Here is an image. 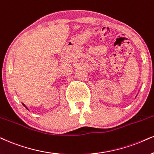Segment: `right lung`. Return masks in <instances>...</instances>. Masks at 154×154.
<instances>
[{
  "label": "right lung",
  "mask_w": 154,
  "mask_h": 154,
  "mask_svg": "<svg viewBox=\"0 0 154 154\" xmlns=\"http://www.w3.org/2000/svg\"><path fill=\"white\" fill-rule=\"evenodd\" d=\"M23 106H25V107H26V106H25V105H24V104H23ZM26 109H27V107H26Z\"/></svg>",
  "instance_id": "add662e5"
}]
</instances>
